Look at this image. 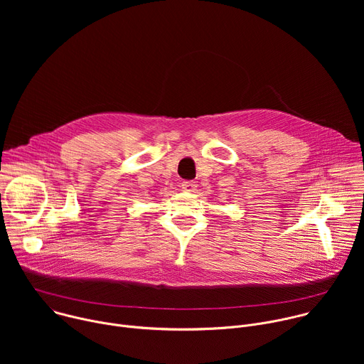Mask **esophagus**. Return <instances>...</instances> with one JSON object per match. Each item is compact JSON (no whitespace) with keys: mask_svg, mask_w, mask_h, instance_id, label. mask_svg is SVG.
<instances>
[{"mask_svg":"<svg viewBox=\"0 0 364 364\" xmlns=\"http://www.w3.org/2000/svg\"><path fill=\"white\" fill-rule=\"evenodd\" d=\"M196 187H197V184H196L194 181H183V183H181V188H183V191H186V193H194V191H196Z\"/></svg>","mask_w":364,"mask_h":364,"instance_id":"34e87169","label":"esophagus"}]
</instances>
